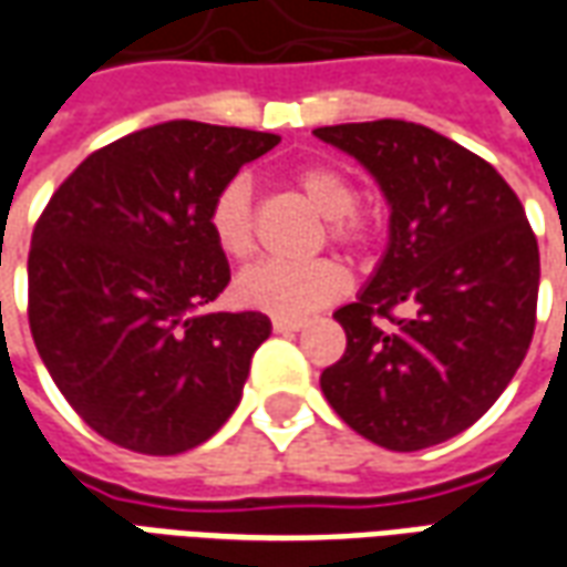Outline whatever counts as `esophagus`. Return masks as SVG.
<instances>
[{"mask_svg": "<svg viewBox=\"0 0 567 567\" xmlns=\"http://www.w3.org/2000/svg\"><path fill=\"white\" fill-rule=\"evenodd\" d=\"M307 321L303 319H288V316H272V331L279 333H291V331H300Z\"/></svg>", "mask_w": 567, "mask_h": 567, "instance_id": "esophagus-1", "label": "esophagus"}]
</instances>
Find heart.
Returning <instances> with one entry per match:
<instances>
[{
    "mask_svg": "<svg viewBox=\"0 0 567 567\" xmlns=\"http://www.w3.org/2000/svg\"><path fill=\"white\" fill-rule=\"evenodd\" d=\"M303 197L328 215V236L340 246L358 248L368 243L370 224L355 209L358 190L340 169L328 163H307L295 173ZM212 243L224 258L246 260L255 251V215H251V182L248 175L227 178L206 212ZM349 288V272L333 258L312 260H260L236 276V297L272 316H307L331 303Z\"/></svg>",
    "mask_w": 567,
    "mask_h": 567,
    "instance_id": "b5f03b06",
    "label": "heart"
}]
</instances>
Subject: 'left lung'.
I'll return each instance as SVG.
<instances>
[{
  "label": "left lung",
  "instance_id": "1",
  "mask_svg": "<svg viewBox=\"0 0 567 567\" xmlns=\"http://www.w3.org/2000/svg\"><path fill=\"white\" fill-rule=\"evenodd\" d=\"M316 136L364 163L392 206L385 258L355 303L333 312L346 352L321 392L385 450L443 443L498 401L528 352L535 230L492 163L422 124L382 117Z\"/></svg>",
  "mask_w": 567,
  "mask_h": 567
}]
</instances>
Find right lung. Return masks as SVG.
I'll list each match as a JSON object with an SVG mask.
<instances>
[{"label": "right lung", "instance_id": "right-lung-1", "mask_svg": "<svg viewBox=\"0 0 567 567\" xmlns=\"http://www.w3.org/2000/svg\"><path fill=\"white\" fill-rule=\"evenodd\" d=\"M279 145L169 121L93 151L35 221L30 331L69 406L142 455L209 440L243 398L264 312H203L230 282L206 227L215 190Z\"/></svg>", "mask_w": 567, "mask_h": 567}]
</instances>
